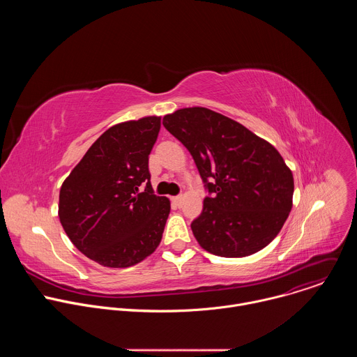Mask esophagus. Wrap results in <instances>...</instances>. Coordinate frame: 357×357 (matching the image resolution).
I'll return each instance as SVG.
<instances>
[{"label":"esophagus","instance_id":"esophagus-1","mask_svg":"<svg viewBox=\"0 0 357 357\" xmlns=\"http://www.w3.org/2000/svg\"><path fill=\"white\" fill-rule=\"evenodd\" d=\"M172 200H174V203H175L176 206H181V205H182V200H183V197H182L181 195H178V196H174V197H172Z\"/></svg>","mask_w":357,"mask_h":357}]
</instances>
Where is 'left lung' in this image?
Segmentation results:
<instances>
[{
    "instance_id": "left-lung-1",
    "label": "left lung",
    "mask_w": 357,
    "mask_h": 357,
    "mask_svg": "<svg viewBox=\"0 0 357 357\" xmlns=\"http://www.w3.org/2000/svg\"><path fill=\"white\" fill-rule=\"evenodd\" d=\"M196 164L209 196L190 227L197 243L220 257L264 248L292 208L294 178L280 152L240 123L205 107L162 120Z\"/></svg>"
}]
</instances>
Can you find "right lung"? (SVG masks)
Instances as JSON below:
<instances>
[{
  "label": "right lung",
  "instance_id": "obj_1",
  "mask_svg": "<svg viewBox=\"0 0 357 357\" xmlns=\"http://www.w3.org/2000/svg\"><path fill=\"white\" fill-rule=\"evenodd\" d=\"M161 117L110 127L65 179L59 219L90 260L113 268L142 261L161 243L169 200L151 186L148 157Z\"/></svg>",
  "mask_w": 357,
  "mask_h": 357
}]
</instances>
